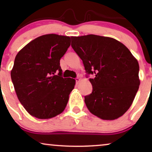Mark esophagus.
<instances>
[{"instance_id": "34e87169", "label": "esophagus", "mask_w": 152, "mask_h": 152, "mask_svg": "<svg viewBox=\"0 0 152 152\" xmlns=\"http://www.w3.org/2000/svg\"><path fill=\"white\" fill-rule=\"evenodd\" d=\"M80 80H81V79L80 78H76L75 79V81H76V83H77V84H79V83H80Z\"/></svg>"}]
</instances>
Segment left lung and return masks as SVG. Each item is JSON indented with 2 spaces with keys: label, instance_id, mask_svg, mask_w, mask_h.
Segmentation results:
<instances>
[{
  "label": "left lung",
  "instance_id": "obj_1",
  "mask_svg": "<svg viewBox=\"0 0 152 152\" xmlns=\"http://www.w3.org/2000/svg\"><path fill=\"white\" fill-rule=\"evenodd\" d=\"M71 46L82 60L93 92L84 102L100 119L121 117L132 104L140 86L139 64L127 48L111 37L95 34L72 37Z\"/></svg>",
  "mask_w": 152,
  "mask_h": 152
}]
</instances>
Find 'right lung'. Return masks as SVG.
I'll use <instances>...</instances> for the list:
<instances>
[{"label": "right lung", "mask_w": 152, "mask_h": 152, "mask_svg": "<svg viewBox=\"0 0 152 152\" xmlns=\"http://www.w3.org/2000/svg\"><path fill=\"white\" fill-rule=\"evenodd\" d=\"M70 45V37L45 34L16 55L12 81L18 100L33 117L49 119L65 109L75 80L62 77L60 59Z\"/></svg>", "instance_id": "right-lung-1"}]
</instances>
